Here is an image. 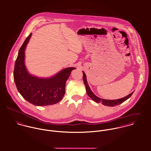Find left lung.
Here are the masks:
<instances>
[{"label": "left lung", "mask_w": 151, "mask_h": 151, "mask_svg": "<svg viewBox=\"0 0 151 151\" xmlns=\"http://www.w3.org/2000/svg\"><path fill=\"white\" fill-rule=\"evenodd\" d=\"M83 81L84 83V84L86 86V92L88 94V95L96 103H102L105 106H114L116 105H119L120 104H121L122 103L124 102V101H126L127 99H128L129 97L132 95V94L134 92H132V93H129V95L126 96V97H124L123 98L121 99H116V100H108V99H101L98 96H96L91 90L89 86H88V84L87 83L86 78V75L85 74V73L84 71H83Z\"/></svg>", "instance_id": "8db88e82"}]
</instances>
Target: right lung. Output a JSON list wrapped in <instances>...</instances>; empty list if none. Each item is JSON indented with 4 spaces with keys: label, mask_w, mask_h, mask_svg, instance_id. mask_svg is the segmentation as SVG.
Wrapping results in <instances>:
<instances>
[{
    "label": "right lung",
    "mask_w": 151,
    "mask_h": 151,
    "mask_svg": "<svg viewBox=\"0 0 151 151\" xmlns=\"http://www.w3.org/2000/svg\"><path fill=\"white\" fill-rule=\"evenodd\" d=\"M32 34L20 47L14 69V80L18 91L28 102L35 106H48L60 102L65 94L66 81L75 67H67L50 78L30 74L24 63L25 50Z\"/></svg>",
    "instance_id": "1"
}]
</instances>
